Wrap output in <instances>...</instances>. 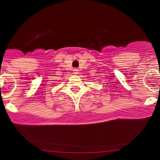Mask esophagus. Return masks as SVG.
Masks as SVG:
<instances>
[{"mask_svg":"<svg viewBox=\"0 0 160 160\" xmlns=\"http://www.w3.org/2000/svg\"><path fill=\"white\" fill-rule=\"evenodd\" d=\"M78 70H74V73H75V74H78Z\"/></svg>","mask_w":160,"mask_h":160,"instance_id":"obj_1","label":"esophagus"}]
</instances>
